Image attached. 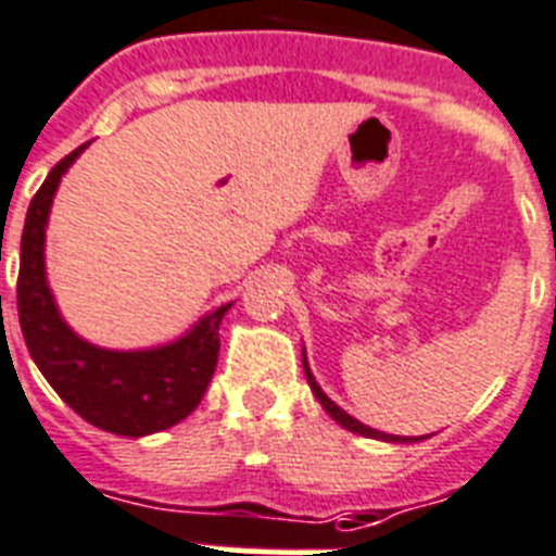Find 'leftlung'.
Wrapping results in <instances>:
<instances>
[{
	"instance_id": "1",
	"label": "left lung",
	"mask_w": 556,
	"mask_h": 556,
	"mask_svg": "<svg viewBox=\"0 0 556 556\" xmlns=\"http://www.w3.org/2000/svg\"><path fill=\"white\" fill-rule=\"evenodd\" d=\"M303 374H306V382H309L312 393H315V400L324 405L326 414L331 416V419L337 421L340 427H345V430H351V433L357 435H365V439H377V441H388V444H416V441H425L427 435H391V433H382V430H374V427L363 425V421H357L354 416H349L340 405H334V402L326 396V391L320 386H317L315 374H312L309 368V359H306V349H303Z\"/></svg>"
}]
</instances>
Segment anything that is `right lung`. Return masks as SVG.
<instances>
[{
  "label": "right lung",
  "mask_w": 556,
  "mask_h": 556,
  "mask_svg": "<svg viewBox=\"0 0 556 556\" xmlns=\"http://www.w3.org/2000/svg\"><path fill=\"white\" fill-rule=\"evenodd\" d=\"M89 142L47 174L27 207L18 264V324L33 363L80 419L106 433L142 439L179 425L205 396L219 357V324L232 303L199 317L188 331L149 349H103L61 315L47 281V222L61 177Z\"/></svg>",
  "instance_id": "add662e5"
}]
</instances>
